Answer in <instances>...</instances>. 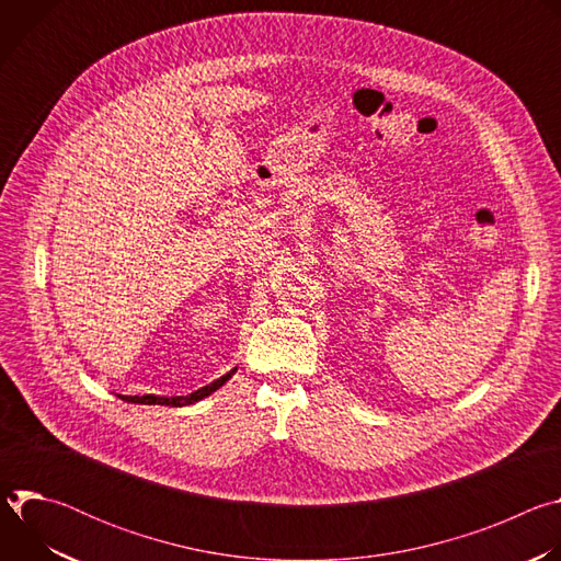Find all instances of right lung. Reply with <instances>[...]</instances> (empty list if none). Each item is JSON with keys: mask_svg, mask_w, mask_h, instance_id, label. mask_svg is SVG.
<instances>
[{"mask_svg": "<svg viewBox=\"0 0 561 561\" xmlns=\"http://www.w3.org/2000/svg\"><path fill=\"white\" fill-rule=\"evenodd\" d=\"M237 366L232 370H228L226 375H221L219 379L210 381L208 386H202L197 388L195 392H188V394H175V397H162V394H117L119 399H124V402L128 404H146V407H173V409H182V407H191L195 402H199V399L213 394L217 388H221L232 375H234Z\"/></svg>", "mask_w": 561, "mask_h": 561, "instance_id": "1", "label": "right lung"}]
</instances>
